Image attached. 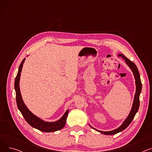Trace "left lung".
Here are the masks:
<instances>
[{
  "label": "left lung",
  "instance_id": "1",
  "mask_svg": "<svg viewBox=\"0 0 152 152\" xmlns=\"http://www.w3.org/2000/svg\"><path fill=\"white\" fill-rule=\"evenodd\" d=\"M119 57H123V58L124 60H125L126 63H127V65L129 66V68L132 69V71L133 72V74L134 75V77L135 79V85H136V92H135V96H134V102H133V105H132V107L131 109V112L129 115V116H127V118H126V120L124 121V123L122 124V125L118 127V129H115L113 131H108V132H103V131H98L97 129H95L94 127V129L100 132H101L103 134L105 135H113V134H116L119 132H121L123 130H124L126 127L128 126L132 122V121L133 120V119L136 114V113L137 112V111L139 110V105H140V100H139V96H140V94L141 92L142 91V83H141V80H140V75L139 73L138 69L136 66V65H135V63L134 62H132V61H131L129 59L127 58V57H126L123 54H119Z\"/></svg>",
  "mask_w": 152,
  "mask_h": 152
}]
</instances>
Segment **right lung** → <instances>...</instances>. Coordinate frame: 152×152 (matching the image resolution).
<instances>
[{"mask_svg": "<svg viewBox=\"0 0 152 152\" xmlns=\"http://www.w3.org/2000/svg\"><path fill=\"white\" fill-rule=\"evenodd\" d=\"M25 58H24L23 60L21 61L20 65L19 66L17 76L15 77V89L16 92V100H17V106L21 113L22 115L23 116L24 118L25 119L26 122L30 124L32 127H34V128L45 132H51L57 131L58 130L61 129L63 127L65 126L66 123V118L68 116V110L63 115V116L61 117V119H60L58 121L55 122H45L42 121V119L39 118L34 115L32 113L31 111L27 108L25 104L24 103L21 93L19 87V82H20V78L21 75V72L23 67V63L25 61Z\"/></svg>", "mask_w": 152, "mask_h": 152, "instance_id": "right-lung-1", "label": "right lung"}]
</instances>
